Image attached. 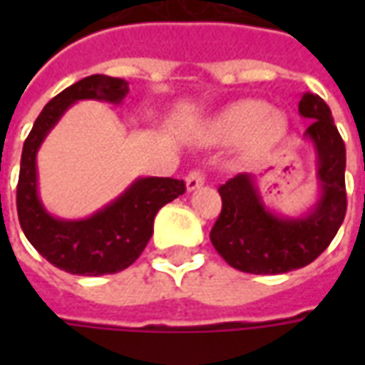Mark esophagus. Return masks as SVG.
Segmentation results:
<instances>
[{
    "label": "esophagus",
    "mask_w": 365,
    "mask_h": 365,
    "mask_svg": "<svg viewBox=\"0 0 365 365\" xmlns=\"http://www.w3.org/2000/svg\"><path fill=\"white\" fill-rule=\"evenodd\" d=\"M203 183H205V174H203L201 170H193V172H190L187 178H185V187H187V191L199 190Z\"/></svg>",
    "instance_id": "1"
}]
</instances>
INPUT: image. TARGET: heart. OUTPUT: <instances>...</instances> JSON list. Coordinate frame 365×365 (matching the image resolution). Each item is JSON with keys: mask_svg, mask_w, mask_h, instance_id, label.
I'll return each mask as SVG.
<instances>
[{"mask_svg": "<svg viewBox=\"0 0 365 365\" xmlns=\"http://www.w3.org/2000/svg\"><path fill=\"white\" fill-rule=\"evenodd\" d=\"M287 119L272 111L260 99H242L222 109L211 123L215 143H240L246 138V154L250 158L266 156L287 135Z\"/></svg>", "mask_w": 365, "mask_h": 365, "instance_id": "1", "label": "heart"}]
</instances>
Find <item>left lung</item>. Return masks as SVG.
<instances>
[{
    "instance_id": "1",
    "label": "left lung",
    "mask_w": 365,
    "mask_h": 365,
    "mask_svg": "<svg viewBox=\"0 0 365 365\" xmlns=\"http://www.w3.org/2000/svg\"><path fill=\"white\" fill-rule=\"evenodd\" d=\"M299 115L311 120L305 138L317 154L319 199L301 217H283L264 205L256 178L238 174L219 187L222 209L211 242L222 260L246 274L275 275L305 268L336 237L346 215V148L329 105L314 93L299 101Z\"/></svg>"
}]
</instances>
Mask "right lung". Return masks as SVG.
I'll list each match as a JSON object with an SVG mask.
<instances>
[{"label":"right lung","instance_id":"add662e5","mask_svg":"<svg viewBox=\"0 0 365 365\" xmlns=\"http://www.w3.org/2000/svg\"><path fill=\"white\" fill-rule=\"evenodd\" d=\"M128 82L93 74L52 97L36 117L21 154L17 215L21 229L36 252L52 266L76 275L117 274L143 254L154 232V217L162 207L185 193V183L174 178H138L88 219H60L44 209L38 197L36 152L70 105L97 99L119 105Z\"/></svg>","mask_w":365,"mask_h":365}]
</instances>
